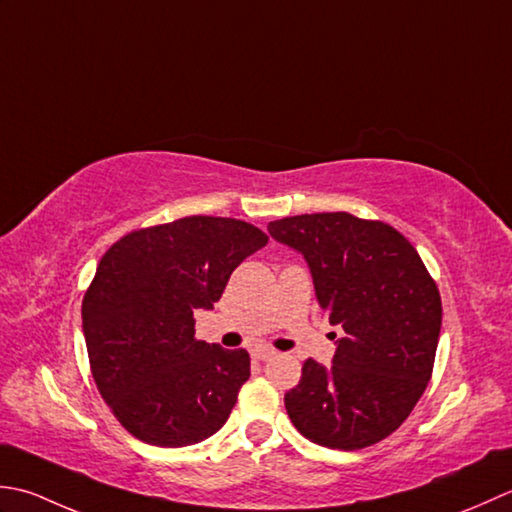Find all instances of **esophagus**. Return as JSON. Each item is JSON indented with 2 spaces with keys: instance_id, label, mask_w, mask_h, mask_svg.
<instances>
[{
  "instance_id": "esophagus-1",
  "label": "esophagus",
  "mask_w": 512,
  "mask_h": 512,
  "mask_svg": "<svg viewBox=\"0 0 512 512\" xmlns=\"http://www.w3.org/2000/svg\"><path fill=\"white\" fill-rule=\"evenodd\" d=\"M274 356H276V351L269 349V347H256V349L252 351V358H254V360H260V362L271 360Z\"/></svg>"
}]
</instances>
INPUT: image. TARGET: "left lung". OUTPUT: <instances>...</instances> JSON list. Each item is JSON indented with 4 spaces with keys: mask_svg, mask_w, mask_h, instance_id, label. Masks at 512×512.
Instances as JSON below:
<instances>
[{
    "mask_svg": "<svg viewBox=\"0 0 512 512\" xmlns=\"http://www.w3.org/2000/svg\"><path fill=\"white\" fill-rule=\"evenodd\" d=\"M309 263L320 307L344 329L329 369L302 364L285 393L300 435L358 451L389 437L431 380L442 298L420 254L382 221L347 212L287 216L267 225Z\"/></svg>",
    "mask_w": 512,
    "mask_h": 512,
    "instance_id": "1",
    "label": "left lung"
}]
</instances>
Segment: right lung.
<instances>
[{"label":"right lung","mask_w":512,"mask_h":512,"mask_svg":"<svg viewBox=\"0 0 512 512\" xmlns=\"http://www.w3.org/2000/svg\"><path fill=\"white\" fill-rule=\"evenodd\" d=\"M267 241L238 218L185 216L134 229L101 256L81 302L83 336L101 398L137 440L190 446L227 422L249 353L198 340L194 311L212 309Z\"/></svg>","instance_id":"obj_1"}]
</instances>
